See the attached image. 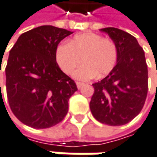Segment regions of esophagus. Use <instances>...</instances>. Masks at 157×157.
Here are the masks:
<instances>
[{
  "label": "esophagus",
  "instance_id": "esophagus-1",
  "mask_svg": "<svg viewBox=\"0 0 157 157\" xmlns=\"http://www.w3.org/2000/svg\"><path fill=\"white\" fill-rule=\"evenodd\" d=\"M83 86H84V83H83V82H77V86H78V89H79V88H81Z\"/></svg>",
  "mask_w": 157,
  "mask_h": 157
}]
</instances>
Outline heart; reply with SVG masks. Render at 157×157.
Instances as JSON below:
<instances>
[{
    "label": "heart",
    "instance_id": "obj_1",
    "mask_svg": "<svg viewBox=\"0 0 157 157\" xmlns=\"http://www.w3.org/2000/svg\"><path fill=\"white\" fill-rule=\"evenodd\" d=\"M55 58L60 69L66 74H71L81 63H84L74 73L78 79H88L93 77H104L111 72L118 60V47L111 38L103 37L95 33H84L70 40L69 44L58 45Z\"/></svg>",
    "mask_w": 157,
    "mask_h": 157
}]
</instances>
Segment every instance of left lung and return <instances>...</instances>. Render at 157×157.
<instances>
[{
  "label": "left lung",
  "mask_w": 157,
  "mask_h": 157,
  "mask_svg": "<svg viewBox=\"0 0 157 157\" xmlns=\"http://www.w3.org/2000/svg\"><path fill=\"white\" fill-rule=\"evenodd\" d=\"M115 42L117 63L101 81L93 84L89 106L101 123L120 126L129 122L142 110L148 89V71L145 52L130 34L115 28L100 29Z\"/></svg>",
  "instance_id": "1"
}]
</instances>
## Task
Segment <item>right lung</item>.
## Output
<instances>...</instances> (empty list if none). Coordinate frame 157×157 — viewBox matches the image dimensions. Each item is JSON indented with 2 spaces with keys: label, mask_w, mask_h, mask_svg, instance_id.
<instances>
[{
  "label": "right lung",
  "mask_w": 157,
  "mask_h": 157,
  "mask_svg": "<svg viewBox=\"0 0 157 157\" xmlns=\"http://www.w3.org/2000/svg\"><path fill=\"white\" fill-rule=\"evenodd\" d=\"M71 34L64 28L41 26L23 33L10 51L5 69L9 105L29 127L51 128L68 113L69 99L78 88L60 69L55 52Z\"/></svg>",
  "instance_id": "1"
}]
</instances>
